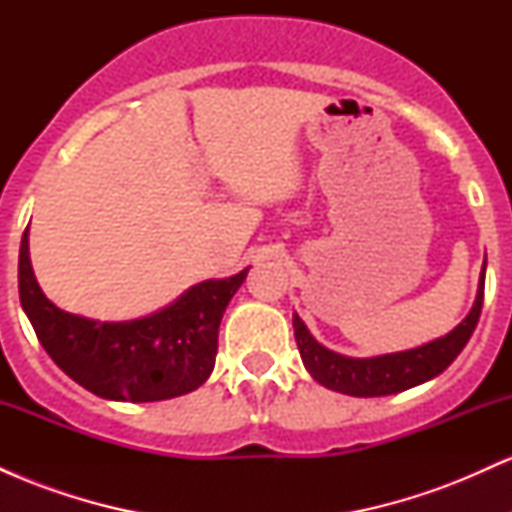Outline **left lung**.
<instances>
[{
  "label": "left lung",
  "mask_w": 512,
  "mask_h": 512,
  "mask_svg": "<svg viewBox=\"0 0 512 512\" xmlns=\"http://www.w3.org/2000/svg\"><path fill=\"white\" fill-rule=\"evenodd\" d=\"M481 303H484V272H481L479 279L477 301H474L469 315L455 330L424 346H416V349L373 358H351L330 351L308 332V327L298 315H293V334H296L303 366L327 390L351 397L397 395V392L436 378L460 356V351L467 346L479 322Z\"/></svg>",
  "instance_id": "obj_1"
}]
</instances>
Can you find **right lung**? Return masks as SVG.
Returning a JSON list of instances; mask_svg holds the SVG:
<instances>
[{
  "mask_svg": "<svg viewBox=\"0 0 512 512\" xmlns=\"http://www.w3.org/2000/svg\"><path fill=\"white\" fill-rule=\"evenodd\" d=\"M245 276L202 281L139 320L98 322L48 301L28 257V228L19 252V296L38 342L74 383L115 402H161L207 383L221 317Z\"/></svg>",
  "mask_w": 512,
  "mask_h": 512,
  "instance_id": "obj_1",
  "label": "right lung"
}]
</instances>
